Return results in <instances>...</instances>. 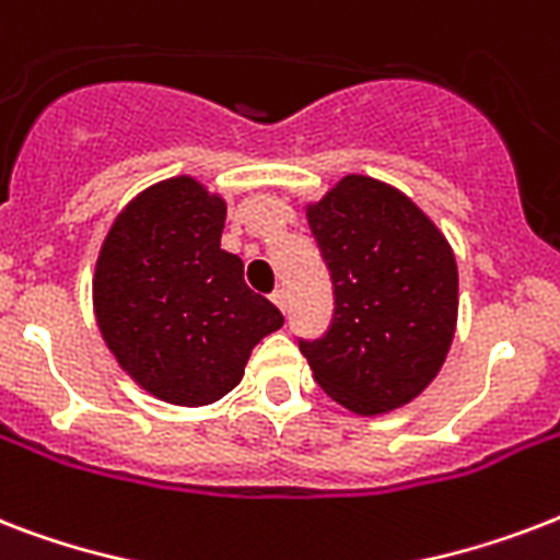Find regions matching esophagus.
<instances>
[{"instance_id":"obj_1","label":"esophagus","mask_w":560,"mask_h":560,"mask_svg":"<svg viewBox=\"0 0 560 560\" xmlns=\"http://www.w3.org/2000/svg\"><path fill=\"white\" fill-rule=\"evenodd\" d=\"M270 299H272V305L279 307L281 314H288V293H284V290H276Z\"/></svg>"}]
</instances>
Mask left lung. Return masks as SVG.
I'll return each mask as SVG.
<instances>
[{
  "label": "left lung",
  "mask_w": 560,
  "mask_h": 560,
  "mask_svg": "<svg viewBox=\"0 0 560 560\" xmlns=\"http://www.w3.org/2000/svg\"><path fill=\"white\" fill-rule=\"evenodd\" d=\"M307 226L331 270L334 319L299 342L316 383L358 416L418 398L451 351L459 270L447 237L407 194L349 174L307 202Z\"/></svg>",
  "instance_id": "8db88e82"
}]
</instances>
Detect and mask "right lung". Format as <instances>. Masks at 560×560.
<instances>
[{
  "label": "right lung",
  "instance_id": "1",
  "mask_svg": "<svg viewBox=\"0 0 560 560\" xmlns=\"http://www.w3.org/2000/svg\"><path fill=\"white\" fill-rule=\"evenodd\" d=\"M226 200L194 177L144 188L118 211L92 276L101 337L144 392L206 407L244 377L253 349L284 316L246 288L220 249Z\"/></svg>",
  "mask_w": 560,
  "mask_h": 560
}]
</instances>
